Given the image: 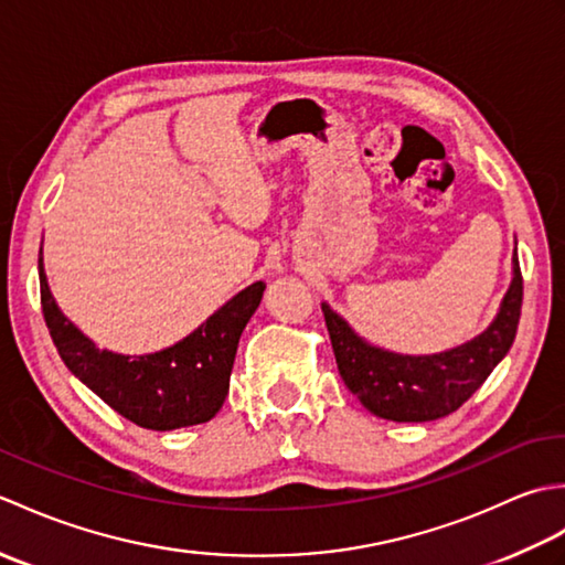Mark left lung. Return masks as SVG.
<instances>
[{
  "label": "left lung",
  "instance_id": "8db88e82",
  "mask_svg": "<svg viewBox=\"0 0 565 565\" xmlns=\"http://www.w3.org/2000/svg\"><path fill=\"white\" fill-rule=\"evenodd\" d=\"M522 271L512 259V284L495 320L478 338L439 354H395L366 340L322 303L340 376L369 413L393 423H429L449 415L483 386L510 352L520 326Z\"/></svg>",
  "mask_w": 565,
  "mask_h": 565
}]
</instances>
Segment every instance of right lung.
Returning a JSON list of instances; mask_svg holds the SVG:
<instances>
[{"label": "right lung", "mask_w": 565, "mask_h": 565, "mask_svg": "<svg viewBox=\"0 0 565 565\" xmlns=\"http://www.w3.org/2000/svg\"><path fill=\"white\" fill-rule=\"evenodd\" d=\"M45 326L65 366L84 386L138 427L167 431L209 423L231 388L237 342L267 286L255 281L233 296L194 332L154 354L126 356L99 350L70 322L47 289L39 252Z\"/></svg>", "instance_id": "1"}]
</instances>
